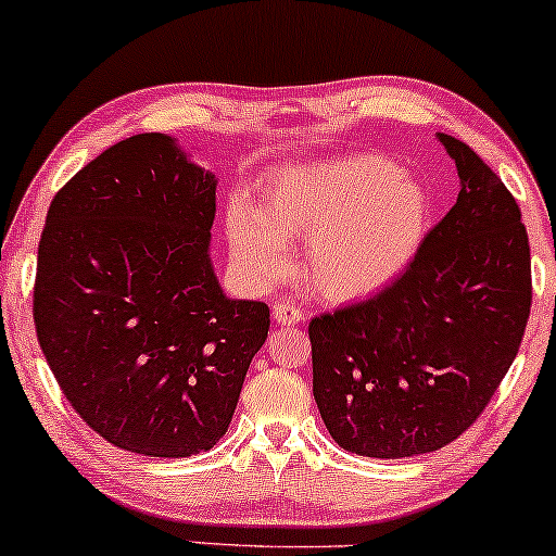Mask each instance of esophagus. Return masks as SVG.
Listing matches in <instances>:
<instances>
[{
	"mask_svg": "<svg viewBox=\"0 0 556 556\" xmlns=\"http://www.w3.org/2000/svg\"><path fill=\"white\" fill-rule=\"evenodd\" d=\"M301 308L293 306V303H276L273 306V321L278 326H295L301 324Z\"/></svg>",
	"mask_w": 556,
	"mask_h": 556,
	"instance_id": "obj_1",
	"label": "esophagus"
}]
</instances>
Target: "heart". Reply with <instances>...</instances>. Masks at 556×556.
<instances>
[{
	"mask_svg": "<svg viewBox=\"0 0 556 556\" xmlns=\"http://www.w3.org/2000/svg\"><path fill=\"white\" fill-rule=\"evenodd\" d=\"M430 194L382 156L299 166L273 179L263 207L232 204L230 245L261 280L291 268L286 238L308 240L306 273L331 301L382 293L409 268L428 235Z\"/></svg>",
	"mask_w": 556,
	"mask_h": 556,
	"instance_id": "b5f03b06",
	"label": "heart"
}]
</instances>
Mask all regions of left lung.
I'll return each mask as SVG.
<instances>
[{
	"mask_svg": "<svg viewBox=\"0 0 556 556\" xmlns=\"http://www.w3.org/2000/svg\"><path fill=\"white\" fill-rule=\"evenodd\" d=\"M460 192L409 268L369 301L308 326L314 400L331 438L367 458L453 443L519 354L531 308L527 227L466 143L438 134Z\"/></svg>",
	"mask_w": 556,
	"mask_h": 556,
	"instance_id": "obj_1",
	"label": "left lung"
}]
</instances>
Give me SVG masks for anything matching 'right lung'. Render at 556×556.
Masks as SVG:
<instances>
[{"label":"right lung","mask_w":556,"mask_h":556,"mask_svg":"<svg viewBox=\"0 0 556 556\" xmlns=\"http://www.w3.org/2000/svg\"><path fill=\"white\" fill-rule=\"evenodd\" d=\"M215 172L139 134L60 189L37 248L35 329L75 413L128 453L187 458L230 428L270 311L210 257Z\"/></svg>","instance_id":"obj_1"}]
</instances>
